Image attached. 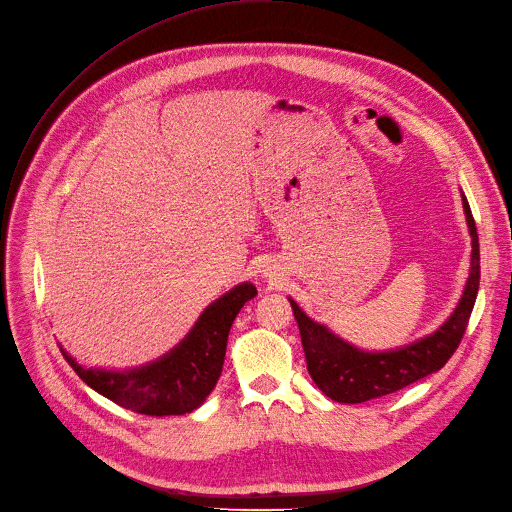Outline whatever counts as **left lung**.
Listing matches in <instances>:
<instances>
[{
    "label": "left lung",
    "mask_w": 512,
    "mask_h": 512,
    "mask_svg": "<svg viewBox=\"0 0 512 512\" xmlns=\"http://www.w3.org/2000/svg\"><path fill=\"white\" fill-rule=\"evenodd\" d=\"M462 206L468 233L473 237L470 273L456 311L433 334L395 351H361L357 346L338 338L325 325L306 317V313L290 298L302 338L306 370H309L313 382L321 388L325 397L338 403H363L391 395L420 378H426L428 374L439 372L447 359L456 353L470 313H473L481 277L477 227L464 195Z\"/></svg>",
    "instance_id": "left-lung-1"
}]
</instances>
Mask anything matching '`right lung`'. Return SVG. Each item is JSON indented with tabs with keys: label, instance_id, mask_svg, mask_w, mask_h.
<instances>
[{
	"label": "right lung",
	"instance_id": "right-lung-1",
	"mask_svg": "<svg viewBox=\"0 0 512 512\" xmlns=\"http://www.w3.org/2000/svg\"><path fill=\"white\" fill-rule=\"evenodd\" d=\"M256 296L239 283L199 315L193 330L170 353L126 372L86 370L63 349V357L90 388L113 403L145 416H182L206 401L220 374L231 325L241 306Z\"/></svg>",
	"mask_w": 512,
	"mask_h": 512
}]
</instances>
